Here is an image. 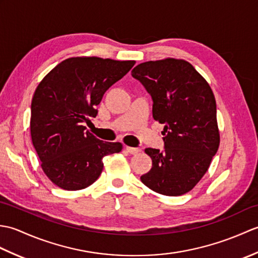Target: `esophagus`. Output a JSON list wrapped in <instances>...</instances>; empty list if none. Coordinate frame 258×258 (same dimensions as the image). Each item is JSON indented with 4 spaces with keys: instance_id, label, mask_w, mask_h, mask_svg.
<instances>
[{
    "instance_id": "1",
    "label": "esophagus",
    "mask_w": 258,
    "mask_h": 258,
    "mask_svg": "<svg viewBox=\"0 0 258 258\" xmlns=\"http://www.w3.org/2000/svg\"><path fill=\"white\" fill-rule=\"evenodd\" d=\"M126 151H127L130 154H133V155L138 154V153L141 152L140 149H135V147H130V146H126Z\"/></svg>"
}]
</instances>
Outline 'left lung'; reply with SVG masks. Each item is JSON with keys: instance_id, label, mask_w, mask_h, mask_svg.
Listing matches in <instances>:
<instances>
[{"instance_id": "1", "label": "left lung", "mask_w": 258, "mask_h": 258, "mask_svg": "<svg viewBox=\"0 0 258 258\" xmlns=\"http://www.w3.org/2000/svg\"><path fill=\"white\" fill-rule=\"evenodd\" d=\"M132 76L151 94L153 117L165 125V152L145 150L153 165L142 183L162 195L186 194L204 176L220 146L214 93L193 65L180 58L141 63Z\"/></svg>"}]
</instances>
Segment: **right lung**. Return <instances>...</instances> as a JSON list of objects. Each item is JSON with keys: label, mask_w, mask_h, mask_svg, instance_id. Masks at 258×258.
Returning a JSON list of instances; mask_svg holds the SVG:
<instances>
[{"label": "right lung", "mask_w": 258, "mask_h": 258, "mask_svg": "<svg viewBox=\"0 0 258 258\" xmlns=\"http://www.w3.org/2000/svg\"><path fill=\"white\" fill-rule=\"evenodd\" d=\"M135 61L97 56L64 59L37 85L31 105V139L48 179L59 188L79 190L100 177L103 157L123 145L95 138L85 124L97 114L104 93Z\"/></svg>", "instance_id": "obj_1"}]
</instances>
